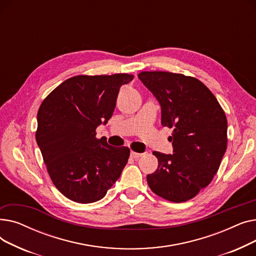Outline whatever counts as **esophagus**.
I'll return each instance as SVG.
<instances>
[{
  "label": "esophagus",
  "mask_w": 256,
  "mask_h": 256,
  "mask_svg": "<svg viewBox=\"0 0 256 256\" xmlns=\"http://www.w3.org/2000/svg\"><path fill=\"white\" fill-rule=\"evenodd\" d=\"M143 156V154H140V152H134V150L130 152V156L134 158H140V156Z\"/></svg>",
  "instance_id": "esophagus-1"
}]
</instances>
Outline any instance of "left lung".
<instances>
[{
  "mask_svg": "<svg viewBox=\"0 0 256 256\" xmlns=\"http://www.w3.org/2000/svg\"><path fill=\"white\" fill-rule=\"evenodd\" d=\"M162 106V126L173 154L158 152V169L147 176L152 191L172 202H184L206 188L227 147V119L210 90L196 78L168 72L138 74Z\"/></svg>",
  "mask_w": 256,
  "mask_h": 256,
  "instance_id": "8db88e82",
  "label": "left lung"
}]
</instances>
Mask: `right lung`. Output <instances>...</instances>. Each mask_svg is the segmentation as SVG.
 Instances as JSON below:
<instances>
[{"label":"right lung","mask_w":256,"mask_h":256,"mask_svg":"<svg viewBox=\"0 0 256 256\" xmlns=\"http://www.w3.org/2000/svg\"><path fill=\"white\" fill-rule=\"evenodd\" d=\"M132 74H80L65 80L37 113L36 141L57 189L78 204L104 198L128 163L130 148L96 138L114 112L120 87Z\"/></svg>","instance_id":"obj_1"}]
</instances>
